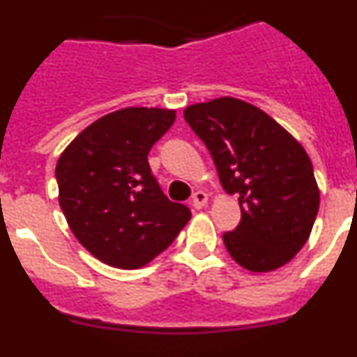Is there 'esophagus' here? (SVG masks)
Instances as JSON below:
<instances>
[{"label": "esophagus", "instance_id": "obj_1", "mask_svg": "<svg viewBox=\"0 0 357 357\" xmlns=\"http://www.w3.org/2000/svg\"><path fill=\"white\" fill-rule=\"evenodd\" d=\"M207 200H209L207 193H204V191H197V193H193V197H191V206H193L195 209H202V207L207 204Z\"/></svg>", "mask_w": 357, "mask_h": 357}]
</instances>
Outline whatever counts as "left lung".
<instances>
[{"label":"left lung","mask_w":357,"mask_h":357,"mask_svg":"<svg viewBox=\"0 0 357 357\" xmlns=\"http://www.w3.org/2000/svg\"><path fill=\"white\" fill-rule=\"evenodd\" d=\"M204 141L229 195H238L241 222L223 234L232 259L250 272H272L307 241L320 191L302 144L266 112L236 98L184 110Z\"/></svg>","instance_id":"8db88e82"}]
</instances>
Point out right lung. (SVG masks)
Returning <instances> with one entry per match:
<instances>
[{
  "label": "right lung",
  "mask_w": 357,
  "mask_h": 357,
  "mask_svg": "<svg viewBox=\"0 0 357 357\" xmlns=\"http://www.w3.org/2000/svg\"><path fill=\"white\" fill-rule=\"evenodd\" d=\"M175 121V110L128 107L82 130L59 157V202L96 259L141 268L166 250L191 211L162 193L148 164L151 146Z\"/></svg>",
  "instance_id": "right-lung-1"
}]
</instances>
